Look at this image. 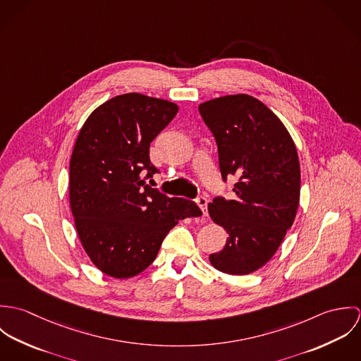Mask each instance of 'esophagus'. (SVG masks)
<instances>
[{
    "mask_svg": "<svg viewBox=\"0 0 361 361\" xmlns=\"http://www.w3.org/2000/svg\"><path fill=\"white\" fill-rule=\"evenodd\" d=\"M195 202L197 203V206L202 208V211H203V215L207 216V215H208V212H207V203H208V202H207L206 197H204V196H197Z\"/></svg>",
    "mask_w": 361,
    "mask_h": 361,
    "instance_id": "esophagus-1",
    "label": "esophagus"
}]
</instances>
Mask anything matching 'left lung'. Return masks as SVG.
<instances>
[{"mask_svg": "<svg viewBox=\"0 0 361 361\" xmlns=\"http://www.w3.org/2000/svg\"><path fill=\"white\" fill-rule=\"evenodd\" d=\"M212 132L222 180L238 176L235 197H214L211 219L229 238L209 262L225 274L246 275L275 255L292 226L300 199L296 146L279 118L247 94L225 96L199 105Z\"/></svg>", "mask_w": 361, "mask_h": 361, "instance_id": "1", "label": "left lung"}]
</instances>
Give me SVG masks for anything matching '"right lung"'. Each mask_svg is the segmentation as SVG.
Returning <instances> with one entry per match:
<instances>
[{"label":"right lung","mask_w":361,"mask_h":361,"mask_svg":"<svg viewBox=\"0 0 361 361\" xmlns=\"http://www.w3.org/2000/svg\"><path fill=\"white\" fill-rule=\"evenodd\" d=\"M176 112L166 100L121 94L94 109L79 132L69 164L71 209L83 249L109 276L145 271L179 219L203 214L147 183L159 172L150 143Z\"/></svg>","instance_id":"obj_1"}]
</instances>
